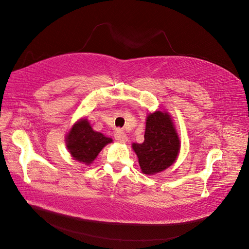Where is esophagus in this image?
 <instances>
[{
    "mask_svg": "<svg viewBox=\"0 0 249 249\" xmlns=\"http://www.w3.org/2000/svg\"><path fill=\"white\" fill-rule=\"evenodd\" d=\"M114 137H115V140L118 142V143H125L127 141V136L126 135L122 132L120 130H117L114 134Z\"/></svg>",
    "mask_w": 249,
    "mask_h": 249,
    "instance_id": "obj_1",
    "label": "esophagus"
}]
</instances>
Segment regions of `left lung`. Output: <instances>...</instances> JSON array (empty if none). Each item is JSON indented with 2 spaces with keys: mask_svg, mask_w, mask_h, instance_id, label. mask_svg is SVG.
<instances>
[{
  "mask_svg": "<svg viewBox=\"0 0 249 249\" xmlns=\"http://www.w3.org/2000/svg\"><path fill=\"white\" fill-rule=\"evenodd\" d=\"M132 148L144 175L153 176L170 167L178 159L180 140L169 113L161 110L148 113L144 141L133 143Z\"/></svg>",
  "mask_w": 249,
  "mask_h": 249,
  "instance_id": "left-lung-1",
  "label": "left lung"
}]
</instances>
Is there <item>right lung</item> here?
Segmentation results:
<instances>
[{
  "mask_svg": "<svg viewBox=\"0 0 249 249\" xmlns=\"http://www.w3.org/2000/svg\"><path fill=\"white\" fill-rule=\"evenodd\" d=\"M112 141V138L94 131L86 117L74 123L65 137V144L72 159L85 165L92 164L101 150Z\"/></svg>",
  "mask_w": 249,
  "mask_h": 249,
  "instance_id": "add662e5",
  "label": "right lung"
}]
</instances>
